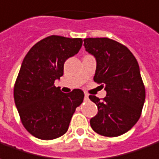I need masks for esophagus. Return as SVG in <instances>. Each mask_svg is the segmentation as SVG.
<instances>
[{"label":"esophagus","instance_id":"obj_1","mask_svg":"<svg viewBox=\"0 0 159 159\" xmlns=\"http://www.w3.org/2000/svg\"><path fill=\"white\" fill-rule=\"evenodd\" d=\"M84 100H86V101H87V100H89V95H88V94H85V95H84Z\"/></svg>","mask_w":159,"mask_h":159}]
</instances>
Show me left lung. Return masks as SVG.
Wrapping results in <instances>:
<instances>
[{"mask_svg":"<svg viewBox=\"0 0 159 159\" xmlns=\"http://www.w3.org/2000/svg\"><path fill=\"white\" fill-rule=\"evenodd\" d=\"M85 50L95 57L94 81L105 87L106 97L89 99L97 104L98 114L90 119L94 131L105 137H118L131 129L141 116L145 89L137 59L129 48L114 40L86 38Z\"/></svg>","mask_w":159,"mask_h":159,"instance_id":"left-lung-1","label":"left lung"}]
</instances>
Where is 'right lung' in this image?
Returning a JSON list of instances; mask_svg holds the SVG:
<instances>
[{
	"label": "right lung",
	"instance_id": "right-lung-1",
	"mask_svg": "<svg viewBox=\"0 0 159 159\" xmlns=\"http://www.w3.org/2000/svg\"><path fill=\"white\" fill-rule=\"evenodd\" d=\"M81 38L50 35L34 44L24 57L14 87L15 103L20 121L31 135L51 140L67 132L84 93L75 89L61 92L54 84L63 75V65L77 54Z\"/></svg>",
	"mask_w": 159,
	"mask_h": 159
}]
</instances>
